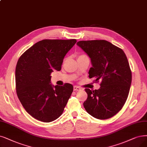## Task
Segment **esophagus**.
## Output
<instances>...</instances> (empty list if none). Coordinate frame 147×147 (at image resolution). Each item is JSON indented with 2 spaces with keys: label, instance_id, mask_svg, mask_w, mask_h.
I'll use <instances>...</instances> for the list:
<instances>
[{
  "label": "esophagus",
  "instance_id": "obj_1",
  "mask_svg": "<svg viewBox=\"0 0 147 147\" xmlns=\"http://www.w3.org/2000/svg\"><path fill=\"white\" fill-rule=\"evenodd\" d=\"M74 90L75 91H78V90H81V87H80L79 86H74Z\"/></svg>",
  "mask_w": 147,
  "mask_h": 147
}]
</instances>
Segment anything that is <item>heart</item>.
I'll use <instances>...</instances> for the list:
<instances>
[{"label": "heart", "instance_id": "heart-1", "mask_svg": "<svg viewBox=\"0 0 147 147\" xmlns=\"http://www.w3.org/2000/svg\"><path fill=\"white\" fill-rule=\"evenodd\" d=\"M83 55H80L79 57H81V56H83Z\"/></svg>", "mask_w": 147, "mask_h": 147}]
</instances>
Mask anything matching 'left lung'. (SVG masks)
<instances>
[{
	"label": "left lung",
	"mask_w": 147,
	"mask_h": 147,
	"mask_svg": "<svg viewBox=\"0 0 147 147\" xmlns=\"http://www.w3.org/2000/svg\"><path fill=\"white\" fill-rule=\"evenodd\" d=\"M77 45L90 58L89 77L101 81L98 90L86 89L83 105L87 112L99 119L113 117L127 100L131 83V71L121 49L106 40L80 41Z\"/></svg>",
	"instance_id": "1"
}]
</instances>
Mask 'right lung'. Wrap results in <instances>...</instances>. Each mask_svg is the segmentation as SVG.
Listing matches in <instances>:
<instances>
[{
	"label": "right lung",
	"instance_id": "1",
	"mask_svg": "<svg viewBox=\"0 0 147 147\" xmlns=\"http://www.w3.org/2000/svg\"><path fill=\"white\" fill-rule=\"evenodd\" d=\"M77 42L43 40L23 53L16 68V92L23 107L33 118L49 122L61 115L73 92L72 84L54 86L51 74L61 70L63 59Z\"/></svg>",
	"mask_w": 147,
	"mask_h": 147
}]
</instances>
